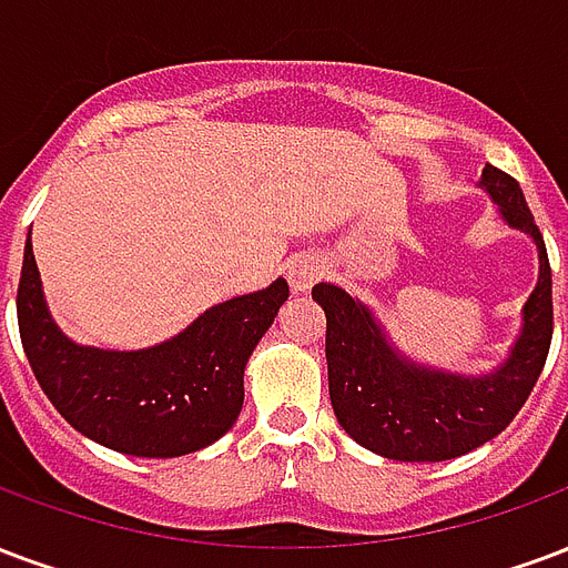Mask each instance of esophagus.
<instances>
[{"label": "esophagus", "mask_w": 568, "mask_h": 568, "mask_svg": "<svg viewBox=\"0 0 568 568\" xmlns=\"http://www.w3.org/2000/svg\"><path fill=\"white\" fill-rule=\"evenodd\" d=\"M325 276V264L316 255H297L288 262V283L295 292H310Z\"/></svg>", "instance_id": "esophagus-1"}]
</instances>
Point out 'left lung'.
<instances>
[{
    "mask_svg": "<svg viewBox=\"0 0 568 568\" xmlns=\"http://www.w3.org/2000/svg\"><path fill=\"white\" fill-rule=\"evenodd\" d=\"M478 186L508 229L530 234L539 252V283L520 310V334L508 358L481 376L448 373L406 358L376 313L346 288L313 285L327 318V390L339 427L390 460H452L503 434L539 379L554 334L551 264L518 180L485 165Z\"/></svg>",
    "mask_w": 568,
    "mask_h": 568,
    "instance_id": "1",
    "label": "left lung"
}]
</instances>
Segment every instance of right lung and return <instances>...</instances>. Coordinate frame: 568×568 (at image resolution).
Segmentation results:
<instances>
[{"label":"right lung","mask_w":568,"mask_h":568,"mask_svg":"<svg viewBox=\"0 0 568 568\" xmlns=\"http://www.w3.org/2000/svg\"><path fill=\"white\" fill-rule=\"evenodd\" d=\"M285 297L280 276L262 292L210 306L150 348L81 346L50 316L27 241L17 325L38 385L78 434L132 457H180L207 448L237 422L246 361Z\"/></svg>","instance_id":"add662e5"}]
</instances>
